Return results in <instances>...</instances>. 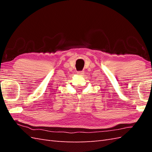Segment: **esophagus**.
Here are the masks:
<instances>
[{
    "instance_id": "1",
    "label": "esophagus",
    "mask_w": 152,
    "mask_h": 152,
    "mask_svg": "<svg viewBox=\"0 0 152 152\" xmlns=\"http://www.w3.org/2000/svg\"><path fill=\"white\" fill-rule=\"evenodd\" d=\"M83 74H84L83 71H78V72H77V74H78V75H83Z\"/></svg>"
}]
</instances>
